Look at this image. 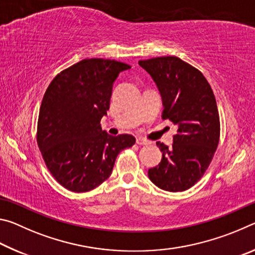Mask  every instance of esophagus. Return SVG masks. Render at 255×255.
I'll return each instance as SVG.
<instances>
[{"label": "esophagus", "mask_w": 255, "mask_h": 255, "mask_svg": "<svg viewBox=\"0 0 255 255\" xmlns=\"http://www.w3.org/2000/svg\"><path fill=\"white\" fill-rule=\"evenodd\" d=\"M136 144H138V145H148L149 141L144 139V138H141V137H137L136 138Z\"/></svg>", "instance_id": "obj_1"}]
</instances>
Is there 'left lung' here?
Returning a JSON list of instances; mask_svg holds the SVG:
<instances>
[{"instance_id":"1","label":"left lung","mask_w":255,"mask_h":255,"mask_svg":"<svg viewBox=\"0 0 255 255\" xmlns=\"http://www.w3.org/2000/svg\"><path fill=\"white\" fill-rule=\"evenodd\" d=\"M138 64L157 85L163 119L178 126L171 148L156 143L163 157L157 166L148 170V178L165 191H184L202 178L219 143L221 123L214 92L198 68L175 56Z\"/></svg>"}]
</instances>
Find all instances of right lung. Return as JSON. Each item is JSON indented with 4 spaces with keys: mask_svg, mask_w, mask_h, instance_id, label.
I'll list each match as a JSON object with an SVG mask.
<instances>
[{
    "mask_svg": "<svg viewBox=\"0 0 255 255\" xmlns=\"http://www.w3.org/2000/svg\"><path fill=\"white\" fill-rule=\"evenodd\" d=\"M129 68L114 59L86 58L60 72L46 90L37 144L50 174L70 191L100 185L118 154L135 144L133 136H110L100 125L109 110L112 84Z\"/></svg>",
    "mask_w": 255,
    "mask_h": 255,
    "instance_id": "1",
    "label": "right lung"
}]
</instances>
